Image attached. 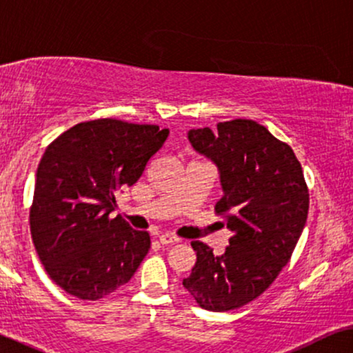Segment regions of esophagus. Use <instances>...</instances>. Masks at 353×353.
<instances>
[{"mask_svg": "<svg viewBox=\"0 0 353 353\" xmlns=\"http://www.w3.org/2000/svg\"><path fill=\"white\" fill-rule=\"evenodd\" d=\"M177 242H181V239L171 236V234H163V236H159V243H163V245H172V243Z\"/></svg>", "mask_w": 353, "mask_h": 353, "instance_id": "1", "label": "esophagus"}]
</instances>
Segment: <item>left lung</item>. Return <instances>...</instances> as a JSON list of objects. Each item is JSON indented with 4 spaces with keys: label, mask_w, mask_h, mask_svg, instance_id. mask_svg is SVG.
<instances>
[{
    "label": "left lung",
    "mask_w": 353,
    "mask_h": 353,
    "mask_svg": "<svg viewBox=\"0 0 353 353\" xmlns=\"http://www.w3.org/2000/svg\"><path fill=\"white\" fill-rule=\"evenodd\" d=\"M196 152L219 169L224 195L214 211L232 231L223 255L192 242L195 266L182 285L210 312L243 307L261 295L292 256L307 223L310 195L294 150L265 125L234 119L192 129Z\"/></svg>",
    "instance_id": "1"
}]
</instances>
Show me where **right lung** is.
I'll return each instance as SVG.
<instances>
[{"label":"right lung","mask_w":353,"mask_h":353,"mask_svg":"<svg viewBox=\"0 0 353 353\" xmlns=\"http://www.w3.org/2000/svg\"><path fill=\"white\" fill-rule=\"evenodd\" d=\"M169 130L95 119L45 150L37 169L30 232L45 271L64 292L100 300L128 284L150 250V234L111 218L116 194L140 179Z\"/></svg>","instance_id":"1"}]
</instances>
